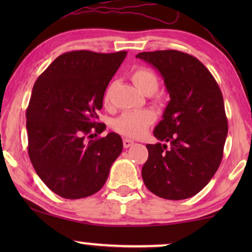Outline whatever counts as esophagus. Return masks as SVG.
<instances>
[{
  "mask_svg": "<svg viewBox=\"0 0 252 252\" xmlns=\"http://www.w3.org/2000/svg\"><path fill=\"white\" fill-rule=\"evenodd\" d=\"M123 144H124V148H129V147H132L133 144H134V141L133 140H130V139H124L123 140Z\"/></svg>",
  "mask_w": 252,
  "mask_h": 252,
  "instance_id": "obj_1",
  "label": "esophagus"
}]
</instances>
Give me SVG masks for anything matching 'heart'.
<instances>
[{
  "label": "heart",
  "instance_id": "1",
  "mask_svg": "<svg viewBox=\"0 0 252 252\" xmlns=\"http://www.w3.org/2000/svg\"><path fill=\"white\" fill-rule=\"evenodd\" d=\"M133 84L136 86L141 93L146 95H151L158 88V77L154 71L147 67H139L134 70L130 74ZM104 104L110 101V91L104 94ZM155 116L149 110H133L126 111L115 119L112 127L116 132L127 137H139L144 134L148 127L154 123Z\"/></svg>",
  "mask_w": 252,
  "mask_h": 252
}]
</instances>
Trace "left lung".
<instances>
[{
  "label": "left lung",
  "instance_id": "8db88e82",
  "mask_svg": "<svg viewBox=\"0 0 252 252\" xmlns=\"http://www.w3.org/2000/svg\"><path fill=\"white\" fill-rule=\"evenodd\" d=\"M164 79L170 102L154 135L167 144H147L144 185L161 198H189L218 170L228 133L221 91L210 71L178 50L140 53Z\"/></svg>",
  "mask_w": 252,
  "mask_h": 252
}]
</instances>
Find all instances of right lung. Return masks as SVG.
I'll use <instances>...</instances> for the list:
<instances>
[{
    "mask_svg": "<svg viewBox=\"0 0 252 252\" xmlns=\"http://www.w3.org/2000/svg\"><path fill=\"white\" fill-rule=\"evenodd\" d=\"M126 51L77 50L58 56L37 78L26 110L29 156L48 188L78 199L97 192L123 151L117 133L89 140L105 129L96 122L110 80Z\"/></svg>",
    "mask_w": 252,
    "mask_h": 252,
    "instance_id": "obj_1",
    "label": "right lung"
}]
</instances>
